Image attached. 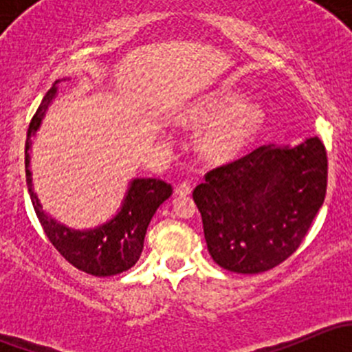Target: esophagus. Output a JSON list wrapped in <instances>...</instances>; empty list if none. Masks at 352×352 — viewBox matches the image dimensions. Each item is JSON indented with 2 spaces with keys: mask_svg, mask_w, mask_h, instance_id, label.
Masks as SVG:
<instances>
[{
  "mask_svg": "<svg viewBox=\"0 0 352 352\" xmlns=\"http://www.w3.org/2000/svg\"><path fill=\"white\" fill-rule=\"evenodd\" d=\"M175 192L179 194V196H189V194L192 192V186H190L189 182H182V184H179V186H177Z\"/></svg>",
  "mask_w": 352,
  "mask_h": 352,
  "instance_id": "esophagus-1",
  "label": "esophagus"
}]
</instances>
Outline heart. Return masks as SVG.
I'll return each mask as SVG.
<instances>
[{
  "mask_svg": "<svg viewBox=\"0 0 352 352\" xmlns=\"http://www.w3.org/2000/svg\"><path fill=\"white\" fill-rule=\"evenodd\" d=\"M190 120L197 126L218 124L206 136L204 150L214 158H228L254 140L261 129L264 113L255 105H245L239 95L216 94L192 110Z\"/></svg>",
  "mask_w": 352,
  "mask_h": 352,
  "instance_id": "1",
  "label": "heart"
}]
</instances>
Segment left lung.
I'll return each instance as SVG.
<instances>
[{
	"instance_id": "obj_1",
	"label": "left lung",
	"mask_w": 352,
	"mask_h": 352,
	"mask_svg": "<svg viewBox=\"0 0 352 352\" xmlns=\"http://www.w3.org/2000/svg\"><path fill=\"white\" fill-rule=\"evenodd\" d=\"M204 179L192 197L209 255L226 271L258 274L303 242L327 192V153L317 136L262 144Z\"/></svg>"
}]
</instances>
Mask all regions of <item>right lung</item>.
<instances>
[{
  "instance_id": "obj_1",
  "label": "right lung",
  "mask_w": 352,
  "mask_h": 352,
  "mask_svg": "<svg viewBox=\"0 0 352 352\" xmlns=\"http://www.w3.org/2000/svg\"><path fill=\"white\" fill-rule=\"evenodd\" d=\"M58 83V81H56ZM58 94V87L52 85L38 105L30 120L25 141V175L27 187L34 204L35 214L56 250L80 271L87 274L107 278L133 267L143 252L144 235L151 218L160 204L172 196V186L160 179H134L129 184L122 208L112 219L91 230H71L56 221L42 211L38 197L32 189L30 146L32 136L37 134L45 110Z\"/></svg>"
}]
</instances>
